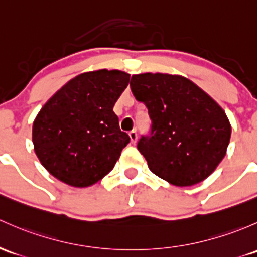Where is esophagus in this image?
Instances as JSON below:
<instances>
[{"label": "esophagus", "instance_id": "34e87169", "mask_svg": "<svg viewBox=\"0 0 257 257\" xmlns=\"http://www.w3.org/2000/svg\"><path fill=\"white\" fill-rule=\"evenodd\" d=\"M129 138H131V142L133 143V144H136L138 140V133L136 131H132L131 133H129Z\"/></svg>", "mask_w": 257, "mask_h": 257}]
</instances>
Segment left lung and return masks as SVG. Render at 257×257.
Here are the masks:
<instances>
[{
  "label": "left lung",
  "instance_id": "8db88e82",
  "mask_svg": "<svg viewBox=\"0 0 257 257\" xmlns=\"http://www.w3.org/2000/svg\"><path fill=\"white\" fill-rule=\"evenodd\" d=\"M131 88L153 121L150 136L138 142L150 171L177 187L196 185L212 175L231 136L223 108L180 75H133Z\"/></svg>",
  "mask_w": 257,
  "mask_h": 257
}]
</instances>
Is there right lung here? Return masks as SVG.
<instances>
[{
	"instance_id": "right-lung-1",
	"label": "right lung",
	"mask_w": 257,
	"mask_h": 257,
	"mask_svg": "<svg viewBox=\"0 0 257 257\" xmlns=\"http://www.w3.org/2000/svg\"><path fill=\"white\" fill-rule=\"evenodd\" d=\"M131 75L119 70L83 72L66 82L33 121L34 151L50 175L88 187L109 174L131 138L113 112Z\"/></svg>"
}]
</instances>
